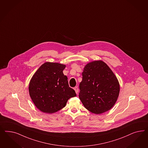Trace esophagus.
<instances>
[{
	"mask_svg": "<svg viewBox=\"0 0 148 148\" xmlns=\"http://www.w3.org/2000/svg\"><path fill=\"white\" fill-rule=\"evenodd\" d=\"M74 89L75 90V91L76 94H78V93H79V89H78V87H75Z\"/></svg>",
	"mask_w": 148,
	"mask_h": 148,
	"instance_id": "34e87169",
	"label": "esophagus"
}]
</instances>
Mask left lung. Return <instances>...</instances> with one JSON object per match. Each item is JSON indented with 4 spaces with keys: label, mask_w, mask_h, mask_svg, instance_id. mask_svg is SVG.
Returning <instances> with one entry per match:
<instances>
[{
    "label": "left lung",
    "mask_w": 148,
    "mask_h": 148,
    "mask_svg": "<svg viewBox=\"0 0 148 148\" xmlns=\"http://www.w3.org/2000/svg\"><path fill=\"white\" fill-rule=\"evenodd\" d=\"M79 98L85 108L94 114L110 110L118 98L120 86L112 70L103 61L87 63L82 73Z\"/></svg>",
    "instance_id": "obj_1"
}]
</instances>
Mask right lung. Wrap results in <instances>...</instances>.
Listing matches in <instances>:
<instances>
[{
  "label": "right lung",
  "instance_id": "add662e5",
  "mask_svg": "<svg viewBox=\"0 0 148 148\" xmlns=\"http://www.w3.org/2000/svg\"><path fill=\"white\" fill-rule=\"evenodd\" d=\"M66 65L47 62L40 66L32 77L29 86V94L36 108L47 113L58 112L64 108L68 99L76 97L69 87L63 71Z\"/></svg>",
  "mask_w": 148,
  "mask_h": 148
}]
</instances>
